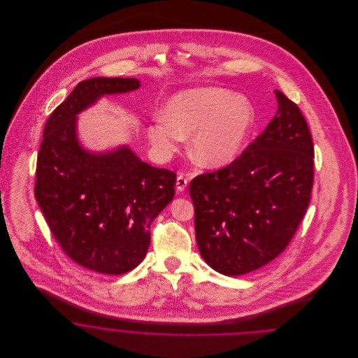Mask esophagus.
Listing matches in <instances>:
<instances>
[{"label": "esophagus", "instance_id": "1", "mask_svg": "<svg viewBox=\"0 0 358 358\" xmlns=\"http://www.w3.org/2000/svg\"><path fill=\"white\" fill-rule=\"evenodd\" d=\"M187 177L185 174H178L177 177V181H176V189L177 192H184L185 187H187Z\"/></svg>", "mask_w": 358, "mask_h": 358}]
</instances>
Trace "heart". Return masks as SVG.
Listing matches in <instances>:
<instances>
[{
  "mask_svg": "<svg viewBox=\"0 0 358 358\" xmlns=\"http://www.w3.org/2000/svg\"><path fill=\"white\" fill-rule=\"evenodd\" d=\"M254 122L255 108L245 96L222 87L192 88L171 96L166 115L159 114L150 123L149 139L154 153L169 158L192 134L194 159L217 168L238 158Z\"/></svg>",
  "mask_w": 358,
  "mask_h": 358,
  "instance_id": "1",
  "label": "heart"
}]
</instances>
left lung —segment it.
<instances>
[{
	"instance_id": "1",
	"label": "left lung",
	"mask_w": 358,
	"mask_h": 358,
	"mask_svg": "<svg viewBox=\"0 0 358 358\" xmlns=\"http://www.w3.org/2000/svg\"><path fill=\"white\" fill-rule=\"evenodd\" d=\"M264 131L220 171L192 180L199 251L217 273L238 276L280 255L310 203L314 145L298 106L275 90Z\"/></svg>"
}]
</instances>
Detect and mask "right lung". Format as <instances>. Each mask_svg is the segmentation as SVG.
<instances>
[{"instance_id":"obj_1","label":"right lung","mask_w":358,"mask_h":358,"mask_svg":"<svg viewBox=\"0 0 358 358\" xmlns=\"http://www.w3.org/2000/svg\"><path fill=\"white\" fill-rule=\"evenodd\" d=\"M134 78H92L73 88L44 127L34 196L53 238L87 270L129 273L150 245V224L174 197L176 173L129 146L94 153L78 138V114L104 95L136 91Z\"/></svg>"}]
</instances>
